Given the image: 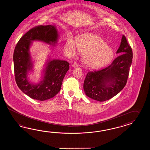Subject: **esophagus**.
<instances>
[{"instance_id":"34e87169","label":"esophagus","mask_w":150,"mask_h":150,"mask_svg":"<svg viewBox=\"0 0 150 150\" xmlns=\"http://www.w3.org/2000/svg\"><path fill=\"white\" fill-rule=\"evenodd\" d=\"M78 66V64L77 62H74L73 64H72V67H74V68H75V67H77Z\"/></svg>"}]
</instances>
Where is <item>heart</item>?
<instances>
[{
    "label": "heart",
    "mask_w": 150,
    "mask_h": 150,
    "mask_svg": "<svg viewBox=\"0 0 150 150\" xmlns=\"http://www.w3.org/2000/svg\"><path fill=\"white\" fill-rule=\"evenodd\" d=\"M65 47L69 54H76L78 50L82 54L85 65L92 69L105 65L114 55L113 50L108 46L107 43L96 35H81L77 37L76 42L72 37H69Z\"/></svg>",
    "instance_id": "obj_1"
}]
</instances>
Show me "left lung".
Segmentation results:
<instances>
[{
  "label": "left lung",
  "instance_id": "8db88e82",
  "mask_svg": "<svg viewBox=\"0 0 150 150\" xmlns=\"http://www.w3.org/2000/svg\"><path fill=\"white\" fill-rule=\"evenodd\" d=\"M116 53L120 55L110 65L87 74L83 88L88 97L103 102L116 96L125 86L132 62L133 52L124 35Z\"/></svg>",
  "mask_w": 150,
  "mask_h": 150
}]
</instances>
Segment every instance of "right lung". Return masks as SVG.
Wrapping results in <instances>:
<instances>
[{"label": "right lung", "mask_w": 150, "mask_h": 150, "mask_svg": "<svg viewBox=\"0 0 150 150\" xmlns=\"http://www.w3.org/2000/svg\"><path fill=\"white\" fill-rule=\"evenodd\" d=\"M58 37L55 26L39 25L24 35L15 48L13 59L16 82L21 90L33 99L42 101L55 96L60 91L63 79L69 69L68 62L49 58L43 71L42 79L38 84L28 80V73L34 66L30 52L32 42L39 41L54 46Z\"/></svg>", "instance_id": "obj_1"}]
</instances>
